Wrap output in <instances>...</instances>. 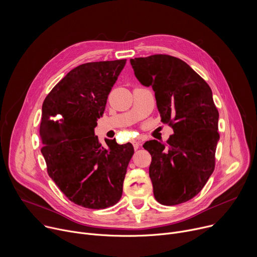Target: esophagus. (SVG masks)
Returning <instances> with one entry per match:
<instances>
[{
    "label": "esophagus",
    "mask_w": 257,
    "mask_h": 257,
    "mask_svg": "<svg viewBox=\"0 0 257 257\" xmlns=\"http://www.w3.org/2000/svg\"><path fill=\"white\" fill-rule=\"evenodd\" d=\"M132 143H133V146H134V150H138V149H139L140 143H139L137 140H133Z\"/></svg>",
    "instance_id": "1"
}]
</instances>
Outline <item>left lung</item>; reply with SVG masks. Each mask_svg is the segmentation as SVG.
<instances>
[{
    "mask_svg": "<svg viewBox=\"0 0 257 257\" xmlns=\"http://www.w3.org/2000/svg\"><path fill=\"white\" fill-rule=\"evenodd\" d=\"M136 78L152 86L162 121L174 130L166 143L143 144L152 155L154 195L164 205L196 196L214 170L218 111L209 85L184 61L169 55L131 59Z\"/></svg>",
    "mask_w": 257,
    "mask_h": 257,
    "instance_id": "1",
    "label": "left lung"
}]
</instances>
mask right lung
<instances>
[{"mask_svg": "<svg viewBox=\"0 0 257 257\" xmlns=\"http://www.w3.org/2000/svg\"><path fill=\"white\" fill-rule=\"evenodd\" d=\"M125 64L126 59L79 65L43 103L40 135L48 174L69 200L85 208H106L120 200L134 154L129 142L105 139L104 148L94 135Z\"/></svg>", "mask_w": 257, "mask_h": 257, "instance_id": "right-lung-1", "label": "right lung"}]
</instances>
